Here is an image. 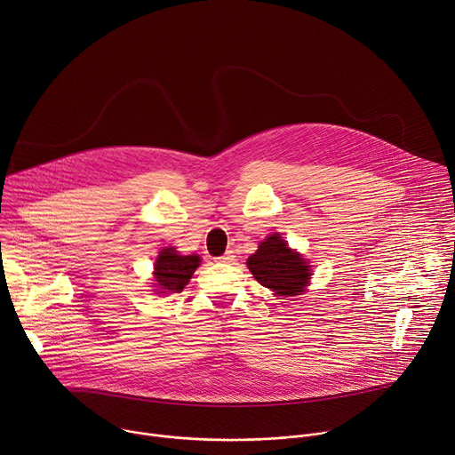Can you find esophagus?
I'll use <instances>...</instances> for the list:
<instances>
[{
	"label": "esophagus",
	"instance_id": "34e87169",
	"mask_svg": "<svg viewBox=\"0 0 455 455\" xmlns=\"http://www.w3.org/2000/svg\"><path fill=\"white\" fill-rule=\"evenodd\" d=\"M234 261V251H225L218 257V263H232Z\"/></svg>",
	"mask_w": 455,
	"mask_h": 455
}]
</instances>
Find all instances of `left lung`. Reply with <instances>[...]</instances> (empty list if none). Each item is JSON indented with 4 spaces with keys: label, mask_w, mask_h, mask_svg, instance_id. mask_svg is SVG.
<instances>
[{
    "label": "left lung",
    "mask_w": 455,
    "mask_h": 455,
    "mask_svg": "<svg viewBox=\"0 0 455 455\" xmlns=\"http://www.w3.org/2000/svg\"><path fill=\"white\" fill-rule=\"evenodd\" d=\"M246 265L255 281L275 291V295H299L311 279L309 267L297 251L290 250L279 234L259 244L257 251L248 257Z\"/></svg>",
    "instance_id": "obj_1"
}]
</instances>
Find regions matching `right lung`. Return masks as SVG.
<instances>
[{"instance_id":"obj_1","label":"right lung","mask_w":455,"mask_h":455,"mask_svg":"<svg viewBox=\"0 0 455 455\" xmlns=\"http://www.w3.org/2000/svg\"><path fill=\"white\" fill-rule=\"evenodd\" d=\"M200 267V255H178L172 248L160 251L155 263V279L160 293H181Z\"/></svg>"}]
</instances>
